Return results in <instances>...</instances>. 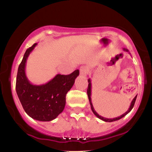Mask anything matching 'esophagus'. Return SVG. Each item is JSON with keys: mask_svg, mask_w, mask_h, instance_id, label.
I'll list each match as a JSON object with an SVG mask.
<instances>
[{"mask_svg": "<svg viewBox=\"0 0 152 152\" xmlns=\"http://www.w3.org/2000/svg\"><path fill=\"white\" fill-rule=\"evenodd\" d=\"M79 71H80V74L84 76H86L89 73V68L86 66H81L79 68Z\"/></svg>", "mask_w": 152, "mask_h": 152, "instance_id": "34e87169", "label": "esophagus"}]
</instances>
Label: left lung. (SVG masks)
I'll return each instance as SVG.
<instances>
[{"label":"left lung","mask_w":152,"mask_h":152,"mask_svg":"<svg viewBox=\"0 0 152 152\" xmlns=\"http://www.w3.org/2000/svg\"><path fill=\"white\" fill-rule=\"evenodd\" d=\"M123 50H124L125 51H127L128 52V50L127 49H126V48H123ZM88 83H89V84H88V89H87V95H88V97H89V103H90V105H91V110H92L93 113L98 118H99V119L102 120V121H105V122H113V121H118V120L121 119V118H123L124 116H126V115L128 114V113H129L130 112H131V110L133 109V106H134V104H135V102H136V97H137V95H136V96H135L134 98H133V99L131 102V105H130V107L129 109L128 110L127 112H126L125 113H123L122 115L118 117V118H104V117L99 115V114H98L97 113H96V111H95L94 107H93V104L92 103H91V80L90 79H88Z\"/></svg>","instance_id":"8db88e82"}]
</instances>
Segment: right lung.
Returning <instances> with one entry per match:
<instances>
[{
    "mask_svg": "<svg viewBox=\"0 0 152 152\" xmlns=\"http://www.w3.org/2000/svg\"><path fill=\"white\" fill-rule=\"evenodd\" d=\"M37 43L26 50L18 68L16 91L24 111L39 121H51L62 113L66 105V96L79 75L76 70L69 75L57 74L45 84H32L25 73L26 60Z\"/></svg>",
    "mask_w": 152,
    "mask_h": 152,
    "instance_id": "obj_1",
    "label": "right lung"
}]
</instances>
